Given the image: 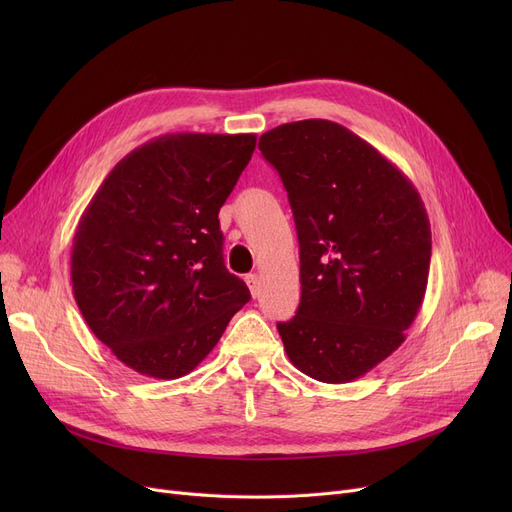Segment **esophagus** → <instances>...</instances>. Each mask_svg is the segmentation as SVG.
Returning <instances> with one entry per match:
<instances>
[{"mask_svg": "<svg viewBox=\"0 0 512 512\" xmlns=\"http://www.w3.org/2000/svg\"><path fill=\"white\" fill-rule=\"evenodd\" d=\"M247 284H249V288H251L253 299H257L259 294H261V280H259V276H257V274H249V276H247Z\"/></svg>", "mask_w": 512, "mask_h": 512, "instance_id": "34e87169", "label": "esophagus"}]
</instances>
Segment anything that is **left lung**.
I'll list each match as a JSON object with an SVG mask.
<instances>
[{"mask_svg": "<svg viewBox=\"0 0 512 512\" xmlns=\"http://www.w3.org/2000/svg\"><path fill=\"white\" fill-rule=\"evenodd\" d=\"M301 257V303L278 324L292 365L326 384L353 382L405 342L425 297L432 228L413 182L330 120L267 130Z\"/></svg>", "mask_w": 512, "mask_h": 512, "instance_id": "8db88e82", "label": "left lung"}]
</instances>
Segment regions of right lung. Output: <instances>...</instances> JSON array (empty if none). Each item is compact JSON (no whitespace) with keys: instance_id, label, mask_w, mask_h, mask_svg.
<instances>
[{"instance_id":"obj_1","label":"right lung","mask_w":512,"mask_h":512,"mask_svg":"<svg viewBox=\"0 0 512 512\" xmlns=\"http://www.w3.org/2000/svg\"><path fill=\"white\" fill-rule=\"evenodd\" d=\"M255 143V134H161L122 157L80 215L76 305L137 373H191L249 303L247 284L224 265L218 213Z\"/></svg>"}]
</instances>
